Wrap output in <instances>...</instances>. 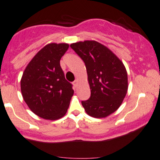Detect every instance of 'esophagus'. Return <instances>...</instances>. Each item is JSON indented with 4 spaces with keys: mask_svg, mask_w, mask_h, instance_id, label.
<instances>
[{
    "mask_svg": "<svg viewBox=\"0 0 160 160\" xmlns=\"http://www.w3.org/2000/svg\"><path fill=\"white\" fill-rule=\"evenodd\" d=\"M74 85L75 86H78V80H75L74 82Z\"/></svg>",
    "mask_w": 160,
    "mask_h": 160,
    "instance_id": "1",
    "label": "esophagus"
}]
</instances>
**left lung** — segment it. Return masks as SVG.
<instances>
[{
    "label": "left lung",
    "mask_w": 160,
    "mask_h": 160,
    "mask_svg": "<svg viewBox=\"0 0 160 160\" xmlns=\"http://www.w3.org/2000/svg\"><path fill=\"white\" fill-rule=\"evenodd\" d=\"M85 62L91 96L82 101L86 112L93 118L109 116L122 105L128 89L126 68L122 61L95 40L71 44Z\"/></svg>",
    "instance_id": "8db88e82"
}]
</instances>
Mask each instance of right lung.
Wrapping results in <instances>:
<instances>
[{
  "label": "right lung",
  "instance_id": "right-lung-1",
  "mask_svg": "<svg viewBox=\"0 0 160 160\" xmlns=\"http://www.w3.org/2000/svg\"><path fill=\"white\" fill-rule=\"evenodd\" d=\"M68 47L67 43L46 45L28 63L21 79L25 103L34 114L46 120L62 118L74 95L60 66Z\"/></svg>",
  "mask_w": 160,
  "mask_h": 160
}]
</instances>
